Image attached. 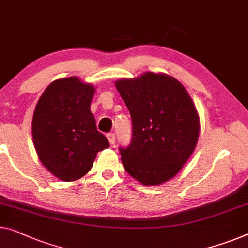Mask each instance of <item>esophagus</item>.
I'll use <instances>...</instances> for the list:
<instances>
[{
	"label": "esophagus",
	"mask_w": 248,
	"mask_h": 248,
	"mask_svg": "<svg viewBox=\"0 0 248 248\" xmlns=\"http://www.w3.org/2000/svg\"><path fill=\"white\" fill-rule=\"evenodd\" d=\"M106 136H107V139H108L109 144L114 145V143H115V134H114V133H108Z\"/></svg>",
	"instance_id": "obj_1"
}]
</instances>
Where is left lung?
Returning a JSON list of instances; mask_svg holds the SVG:
<instances>
[{"instance_id":"8db88e82","label":"left lung","mask_w":248,"mask_h":248,"mask_svg":"<svg viewBox=\"0 0 248 248\" xmlns=\"http://www.w3.org/2000/svg\"><path fill=\"white\" fill-rule=\"evenodd\" d=\"M130 110L133 138L121 148L127 173L144 186L174 177L189 160L199 138L195 104L180 81L163 73H144L115 81Z\"/></svg>"}]
</instances>
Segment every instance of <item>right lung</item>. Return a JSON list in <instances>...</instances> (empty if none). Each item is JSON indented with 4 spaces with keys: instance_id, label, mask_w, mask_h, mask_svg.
<instances>
[{
    "instance_id": "1",
    "label": "right lung",
    "mask_w": 248,
    "mask_h": 248,
    "mask_svg": "<svg viewBox=\"0 0 248 248\" xmlns=\"http://www.w3.org/2000/svg\"><path fill=\"white\" fill-rule=\"evenodd\" d=\"M95 91L78 77L60 78L46 88L35 106L34 149L46 170L62 181L84 177L99 151L109 146L91 112Z\"/></svg>"
}]
</instances>
